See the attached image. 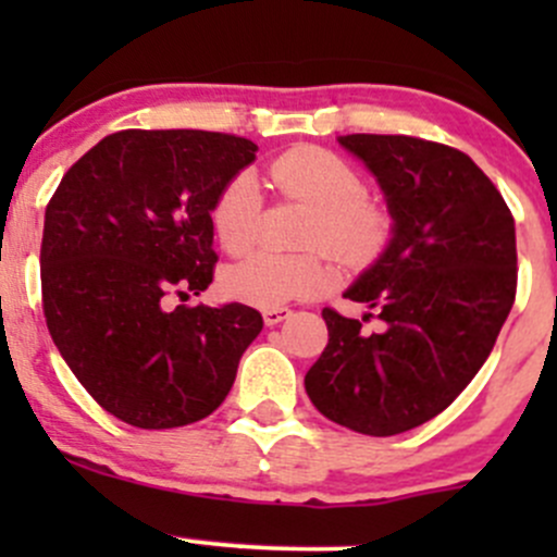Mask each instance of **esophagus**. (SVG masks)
I'll use <instances>...</instances> for the list:
<instances>
[{"label": "esophagus", "mask_w": 557, "mask_h": 557, "mask_svg": "<svg viewBox=\"0 0 557 557\" xmlns=\"http://www.w3.org/2000/svg\"><path fill=\"white\" fill-rule=\"evenodd\" d=\"M285 318H290L288 307H267V310H263V323H267V325L283 323Z\"/></svg>", "instance_id": "34e87169"}]
</instances>
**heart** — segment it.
Segmentation results:
<instances>
[{
    "mask_svg": "<svg viewBox=\"0 0 557 557\" xmlns=\"http://www.w3.org/2000/svg\"><path fill=\"white\" fill-rule=\"evenodd\" d=\"M269 180L285 199L312 207L307 245L323 247L345 263H361L377 256L387 243L391 221L377 199L367 194L356 166L318 145L285 150L269 164ZM261 221V190L252 174L239 172L218 190L210 210L212 234L232 256L256 245ZM331 277L320 252L280 256L258 250L232 263L223 288L232 299L256 307H280L290 299L314 296Z\"/></svg>",
    "mask_w": 557,
    "mask_h": 557,
    "instance_id": "heart-1",
    "label": "heart"
}]
</instances>
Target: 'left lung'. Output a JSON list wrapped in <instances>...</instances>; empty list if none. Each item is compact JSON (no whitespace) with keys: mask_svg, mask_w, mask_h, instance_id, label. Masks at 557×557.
I'll return each instance as SVG.
<instances>
[{"mask_svg":"<svg viewBox=\"0 0 557 557\" xmlns=\"http://www.w3.org/2000/svg\"><path fill=\"white\" fill-rule=\"evenodd\" d=\"M339 143L380 180L396 226L383 258L345 294L369 314L323 310L329 345L305 387L345 429L404 434L450 407L491 356L518 294L515 218L491 177L450 145L407 134ZM369 317L384 331L363 332Z\"/></svg>","mask_w":557,"mask_h":557,"instance_id":"left-lung-1","label":"left lung"}]
</instances>
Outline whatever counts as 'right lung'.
Listing matches in <instances>:
<instances>
[{
    "mask_svg": "<svg viewBox=\"0 0 557 557\" xmlns=\"http://www.w3.org/2000/svg\"><path fill=\"white\" fill-rule=\"evenodd\" d=\"M258 145L199 128H123L66 170L45 210L42 312L94 401L137 429L223 404L261 334L247 305L190 307L215 274L210 210Z\"/></svg>",
    "mask_w": 557,
    "mask_h": 557,
    "instance_id": "right-lung-1",
    "label": "right lung"
}]
</instances>
